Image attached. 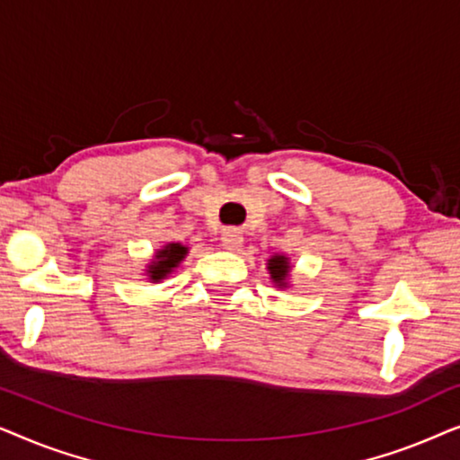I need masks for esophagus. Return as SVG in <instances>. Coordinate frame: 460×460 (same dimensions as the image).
Wrapping results in <instances>:
<instances>
[{
  "label": "esophagus",
  "instance_id": "esophagus-1",
  "mask_svg": "<svg viewBox=\"0 0 460 460\" xmlns=\"http://www.w3.org/2000/svg\"><path fill=\"white\" fill-rule=\"evenodd\" d=\"M222 244H224V249L236 251L243 244V232L238 228H226L222 232Z\"/></svg>",
  "mask_w": 460,
  "mask_h": 460
}]
</instances>
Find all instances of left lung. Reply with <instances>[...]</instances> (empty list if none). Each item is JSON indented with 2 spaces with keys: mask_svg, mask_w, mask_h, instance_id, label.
<instances>
[{
  "mask_svg": "<svg viewBox=\"0 0 460 460\" xmlns=\"http://www.w3.org/2000/svg\"><path fill=\"white\" fill-rule=\"evenodd\" d=\"M270 274H272V280L279 282V287L285 285V279L288 274V260L285 255H274L268 263Z\"/></svg>",
  "mask_w": 460,
  "mask_h": 460,
  "instance_id": "left-lung-1",
  "label": "left lung"
}]
</instances>
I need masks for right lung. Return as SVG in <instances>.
Returning <instances> with one entry per match:
<instances>
[{"label": "right lung", "mask_w": 460, "mask_h": 460, "mask_svg": "<svg viewBox=\"0 0 460 460\" xmlns=\"http://www.w3.org/2000/svg\"><path fill=\"white\" fill-rule=\"evenodd\" d=\"M186 253H188V249L184 247V244H180V243L167 244L165 249H161L159 253H156V261H153V266H148L150 279L153 280L165 279V276L172 272V270L178 266L181 260H184Z\"/></svg>", "instance_id": "right-lung-1"}]
</instances>
